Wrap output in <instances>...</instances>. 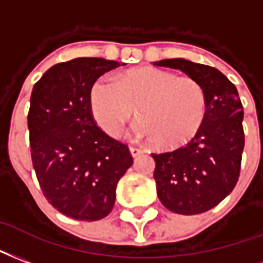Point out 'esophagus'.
Segmentation results:
<instances>
[{
	"instance_id": "34e87169",
	"label": "esophagus",
	"mask_w": 263,
	"mask_h": 263,
	"mask_svg": "<svg viewBox=\"0 0 263 263\" xmlns=\"http://www.w3.org/2000/svg\"><path fill=\"white\" fill-rule=\"evenodd\" d=\"M130 154L133 155V157H137V155L143 154V150L139 148V147H133V145H130Z\"/></svg>"
}]
</instances>
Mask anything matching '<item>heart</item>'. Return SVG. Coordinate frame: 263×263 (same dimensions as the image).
I'll list each match as a JSON object with an SVG mask.
<instances>
[{"label":"heart","instance_id":"b5f03b06","mask_svg":"<svg viewBox=\"0 0 263 263\" xmlns=\"http://www.w3.org/2000/svg\"><path fill=\"white\" fill-rule=\"evenodd\" d=\"M93 118L109 136L116 137L136 116L137 137L153 140L161 150H172L192 140L204 123L208 93L191 77H178L158 68L126 72L119 82L102 77L91 89Z\"/></svg>","mask_w":263,"mask_h":263}]
</instances>
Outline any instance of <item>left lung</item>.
Listing matches in <instances>:
<instances>
[{
    "mask_svg": "<svg viewBox=\"0 0 263 263\" xmlns=\"http://www.w3.org/2000/svg\"><path fill=\"white\" fill-rule=\"evenodd\" d=\"M183 71L208 93V113L187 144L153 153L154 179L161 203L178 214H199L217 206L239 178L245 144L244 108L237 88L217 68L183 59L154 63Z\"/></svg>",
    "mask_w": 263,
    "mask_h": 263,
    "instance_id": "8db88e82",
    "label": "left lung"
}]
</instances>
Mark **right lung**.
<instances>
[{
	"label": "right lung",
	"mask_w": 263,
	"mask_h": 263,
	"mask_svg": "<svg viewBox=\"0 0 263 263\" xmlns=\"http://www.w3.org/2000/svg\"><path fill=\"white\" fill-rule=\"evenodd\" d=\"M116 61L80 57L59 63L34 84L28 113L30 155L40 189L51 206L76 220L106 217L119 179L133 157L95 122L91 89Z\"/></svg>",
	"instance_id": "add662e5"
}]
</instances>
